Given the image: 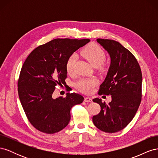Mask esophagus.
Wrapping results in <instances>:
<instances>
[{"mask_svg": "<svg viewBox=\"0 0 158 158\" xmlns=\"http://www.w3.org/2000/svg\"><path fill=\"white\" fill-rule=\"evenodd\" d=\"M84 102H92V99L90 98H88V97H85L84 98Z\"/></svg>", "mask_w": 158, "mask_h": 158, "instance_id": "esophagus-1", "label": "esophagus"}]
</instances>
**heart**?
Returning a JSON list of instances; mask_svg holds the SVG:
<instances>
[{
  "label": "heart",
  "instance_id": "heart-1",
  "mask_svg": "<svg viewBox=\"0 0 158 158\" xmlns=\"http://www.w3.org/2000/svg\"><path fill=\"white\" fill-rule=\"evenodd\" d=\"M84 58L94 66H99L100 69L105 67L103 61L106 58V52L101 47L96 44H90L85 46L80 52ZM76 55H70L66 62V70L69 74L74 73V66L76 62ZM98 84V80L95 78H81L74 84L76 88L84 94H90Z\"/></svg>",
  "mask_w": 158,
  "mask_h": 158
}]
</instances>
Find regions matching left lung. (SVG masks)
I'll list each match as a JSON object with an SVG mask.
<instances>
[{
    "instance_id": "8db88e82",
    "label": "left lung",
    "mask_w": 158,
    "mask_h": 158,
    "mask_svg": "<svg viewBox=\"0 0 158 158\" xmlns=\"http://www.w3.org/2000/svg\"><path fill=\"white\" fill-rule=\"evenodd\" d=\"M107 50L111 63L98 94L111 95L107 105L99 98L93 99L101 110L92 117L94 125L100 131L114 133L125 128L135 117L142 100V71L135 56L120 43L111 40L98 39Z\"/></svg>"
}]
</instances>
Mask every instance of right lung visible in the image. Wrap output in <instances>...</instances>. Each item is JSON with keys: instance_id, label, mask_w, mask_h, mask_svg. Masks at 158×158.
Returning a JSON list of instances; mask_svg holds the SVG:
<instances>
[{"instance_id": "add662e5", "label": "right lung", "mask_w": 158, "mask_h": 158, "mask_svg": "<svg viewBox=\"0 0 158 158\" xmlns=\"http://www.w3.org/2000/svg\"><path fill=\"white\" fill-rule=\"evenodd\" d=\"M89 39H55L41 45L28 55L18 80L19 98L31 125L46 134L63 130L70 120V109L84 98L67 93L53 99L56 85L66 86L68 57L89 41Z\"/></svg>"}]
</instances>
